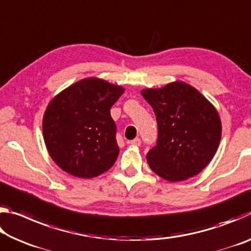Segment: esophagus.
<instances>
[{
    "label": "esophagus",
    "mask_w": 251,
    "mask_h": 251,
    "mask_svg": "<svg viewBox=\"0 0 251 251\" xmlns=\"http://www.w3.org/2000/svg\"><path fill=\"white\" fill-rule=\"evenodd\" d=\"M141 139L139 138H135V139H133V141H129L128 142V144H130L131 146H141Z\"/></svg>",
    "instance_id": "obj_1"
}]
</instances>
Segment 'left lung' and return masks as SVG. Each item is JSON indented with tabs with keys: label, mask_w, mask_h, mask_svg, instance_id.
Here are the masks:
<instances>
[{
	"label": "left lung",
	"mask_w": 251,
	"mask_h": 251,
	"mask_svg": "<svg viewBox=\"0 0 251 251\" xmlns=\"http://www.w3.org/2000/svg\"><path fill=\"white\" fill-rule=\"evenodd\" d=\"M141 94L156 115L158 139L148 151L152 172L168 181L198 175L218 150L222 121L215 106L201 92L181 80Z\"/></svg>",
	"instance_id": "8db88e82"
}]
</instances>
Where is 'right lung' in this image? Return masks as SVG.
<instances>
[{"label": "right lung", "instance_id": "add662e5", "mask_svg": "<svg viewBox=\"0 0 251 251\" xmlns=\"http://www.w3.org/2000/svg\"><path fill=\"white\" fill-rule=\"evenodd\" d=\"M124 91L121 85L87 77L54 96L42 126L46 150L59 168L74 177L93 178L115 164L120 148L110 107Z\"/></svg>", "mask_w": 251, "mask_h": 251}]
</instances>
